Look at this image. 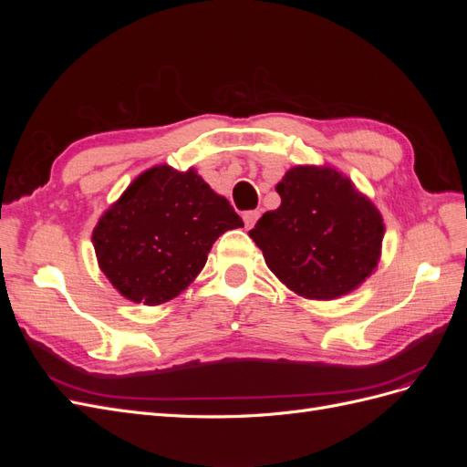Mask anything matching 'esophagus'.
I'll use <instances>...</instances> for the list:
<instances>
[{"label":"esophagus","mask_w":467,"mask_h":467,"mask_svg":"<svg viewBox=\"0 0 467 467\" xmlns=\"http://www.w3.org/2000/svg\"><path fill=\"white\" fill-rule=\"evenodd\" d=\"M259 216H261V212H259V210H249V212H244V222H245V228H247V230H251L253 225L257 223Z\"/></svg>","instance_id":"esophagus-1"}]
</instances>
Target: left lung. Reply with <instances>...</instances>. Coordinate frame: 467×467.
Here are the masks:
<instances>
[{"mask_svg": "<svg viewBox=\"0 0 467 467\" xmlns=\"http://www.w3.org/2000/svg\"><path fill=\"white\" fill-rule=\"evenodd\" d=\"M276 192L280 206L265 212L249 237L282 285L309 300H333L374 273L384 220L348 177L327 165H296Z\"/></svg>", "mask_w": 467, "mask_h": 467, "instance_id": "left-lung-1", "label": "left lung"}]
</instances>
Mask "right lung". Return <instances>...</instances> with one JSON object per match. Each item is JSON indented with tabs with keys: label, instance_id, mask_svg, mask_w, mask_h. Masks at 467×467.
<instances>
[{
	"label": "right lung",
	"instance_id": "obj_1",
	"mask_svg": "<svg viewBox=\"0 0 467 467\" xmlns=\"http://www.w3.org/2000/svg\"><path fill=\"white\" fill-rule=\"evenodd\" d=\"M235 228L242 218L194 169L155 165L99 218L93 247L126 300L160 306L191 285L216 239Z\"/></svg>",
	"mask_w": 467,
	"mask_h": 467
}]
</instances>
